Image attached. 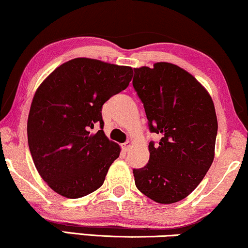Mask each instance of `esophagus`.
<instances>
[{
    "label": "esophagus",
    "mask_w": 248,
    "mask_h": 248,
    "mask_svg": "<svg viewBox=\"0 0 248 248\" xmlns=\"http://www.w3.org/2000/svg\"><path fill=\"white\" fill-rule=\"evenodd\" d=\"M131 146H133V140H127L126 143L122 144V149H124V151H129Z\"/></svg>",
    "instance_id": "1"
}]
</instances>
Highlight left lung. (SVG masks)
I'll list each match as a JSON object with an SVG mask.
<instances>
[{"mask_svg": "<svg viewBox=\"0 0 248 248\" xmlns=\"http://www.w3.org/2000/svg\"><path fill=\"white\" fill-rule=\"evenodd\" d=\"M133 86L143 103L150 130V160L134 169L135 184L159 203L186 198L205 177L215 155L217 118L206 88L170 62L134 68Z\"/></svg>", "mask_w": 248, "mask_h": 248, "instance_id": "1", "label": "left lung"}]
</instances>
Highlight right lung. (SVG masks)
I'll return each mask as SVG.
<instances>
[{"label":"right lung","mask_w":248,"mask_h":248,"mask_svg":"<svg viewBox=\"0 0 248 248\" xmlns=\"http://www.w3.org/2000/svg\"><path fill=\"white\" fill-rule=\"evenodd\" d=\"M131 78L130 66L74 58L37 88L28 114V146L40 176L55 192L77 199L104 183L121 149L104 134L102 106ZM95 125L101 127L96 133Z\"/></svg>","instance_id":"add662e5"}]
</instances>
